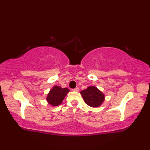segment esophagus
Listing matches in <instances>:
<instances>
[{
	"label": "esophagus",
	"instance_id": "34e87169",
	"mask_svg": "<svg viewBox=\"0 0 150 150\" xmlns=\"http://www.w3.org/2000/svg\"><path fill=\"white\" fill-rule=\"evenodd\" d=\"M73 91H79V87H76L75 89H73Z\"/></svg>",
	"mask_w": 150,
	"mask_h": 150
}]
</instances>
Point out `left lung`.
<instances>
[{
  "mask_svg": "<svg viewBox=\"0 0 150 150\" xmlns=\"http://www.w3.org/2000/svg\"><path fill=\"white\" fill-rule=\"evenodd\" d=\"M81 94L85 103L93 108L99 107L105 99L104 94L94 86L89 87L81 91Z\"/></svg>",
  "mask_w": 150,
  "mask_h": 150,
  "instance_id": "left-lung-1",
  "label": "left lung"
}]
</instances>
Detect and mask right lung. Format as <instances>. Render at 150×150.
I'll use <instances>...</instances> for the list:
<instances>
[{
	"mask_svg": "<svg viewBox=\"0 0 150 150\" xmlns=\"http://www.w3.org/2000/svg\"><path fill=\"white\" fill-rule=\"evenodd\" d=\"M69 91V89L67 88H61L59 86L55 85L47 95V102L52 106L60 105Z\"/></svg>",
	"mask_w": 150,
	"mask_h": 150,
	"instance_id": "1",
	"label": "right lung"
}]
</instances>
